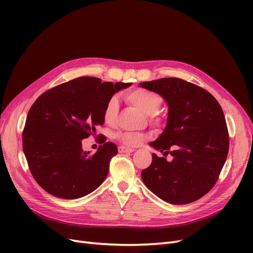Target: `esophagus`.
Wrapping results in <instances>:
<instances>
[{
	"label": "esophagus",
	"mask_w": 253,
	"mask_h": 253,
	"mask_svg": "<svg viewBox=\"0 0 253 253\" xmlns=\"http://www.w3.org/2000/svg\"><path fill=\"white\" fill-rule=\"evenodd\" d=\"M118 151H119V153H132L135 150L131 149V148H126V147H125V145H120V147L118 148Z\"/></svg>",
	"instance_id": "34e87169"
}]
</instances>
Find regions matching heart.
<instances>
[{
  "instance_id": "obj_1",
  "label": "heart",
  "mask_w": 253,
  "mask_h": 253,
  "mask_svg": "<svg viewBox=\"0 0 253 253\" xmlns=\"http://www.w3.org/2000/svg\"><path fill=\"white\" fill-rule=\"evenodd\" d=\"M126 101L138 109L143 114L148 115L150 124L153 126H160L163 124V118L159 116L156 111L163 103V98L153 90L147 88L137 87L128 90L126 94ZM119 112V102L117 97H111L106 102L103 110V120L105 124L114 125L117 120ZM117 138L126 145H139L143 142L144 136L137 133H121L117 135Z\"/></svg>"
}]
</instances>
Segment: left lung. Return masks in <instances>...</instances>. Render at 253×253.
Segmentation results:
<instances>
[{
  "label": "left lung",
  "mask_w": 253,
  "mask_h": 253,
  "mask_svg": "<svg viewBox=\"0 0 253 253\" xmlns=\"http://www.w3.org/2000/svg\"><path fill=\"white\" fill-rule=\"evenodd\" d=\"M168 103L164 132L150 145L173 159L152 154L141 172L147 188L163 201L185 205L200 200L215 185L229 150L224 112L209 91L178 78L140 83Z\"/></svg>",
  "instance_id": "8db88e82"
}]
</instances>
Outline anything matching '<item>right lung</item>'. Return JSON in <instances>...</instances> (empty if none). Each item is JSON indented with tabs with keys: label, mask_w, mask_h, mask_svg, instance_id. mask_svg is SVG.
I'll return each instance as SVG.
<instances>
[{
	"label": "right lung",
	"mask_w": 253,
	"mask_h": 253,
	"mask_svg": "<svg viewBox=\"0 0 253 253\" xmlns=\"http://www.w3.org/2000/svg\"><path fill=\"white\" fill-rule=\"evenodd\" d=\"M131 85L80 77L50 88L35 101L23 131V152L34 178L46 192L76 200L104 181L111 158L118 153L116 144L105 142L89 155L82 150V139L104 124L109 99Z\"/></svg>",
	"instance_id": "obj_1"
}]
</instances>
